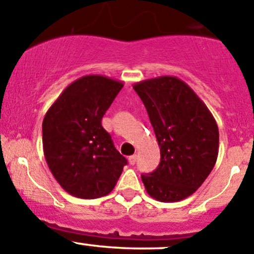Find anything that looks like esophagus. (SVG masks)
<instances>
[{
  "label": "esophagus",
  "instance_id": "obj_1",
  "mask_svg": "<svg viewBox=\"0 0 254 254\" xmlns=\"http://www.w3.org/2000/svg\"><path fill=\"white\" fill-rule=\"evenodd\" d=\"M129 163H130V165H131V166L136 163V155L130 156V157H129Z\"/></svg>",
  "mask_w": 254,
  "mask_h": 254
}]
</instances>
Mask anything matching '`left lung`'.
Segmentation results:
<instances>
[{"label": "left lung", "instance_id": "1", "mask_svg": "<svg viewBox=\"0 0 254 254\" xmlns=\"http://www.w3.org/2000/svg\"><path fill=\"white\" fill-rule=\"evenodd\" d=\"M147 111L161 151L158 167L141 175L148 195L173 203L191 195L214 168L219 127L195 92L175 76L134 84Z\"/></svg>", "mask_w": 254, "mask_h": 254}]
</instances>
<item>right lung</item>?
I'll return each instance as SVG.
<instances>
[{
	"label": "right lung",
	"instance_id": "1",
	"mask_svg": "<svg viewBox=\"0 0 254 254\" xmlns=\"http://www.w3.org/2000/svg\"><path fill=\"white\" fill-rule=\"evenodd\" d=\"M123 86L106 76H83L68 84L45 114V160L58 183L71 195H107L127 163L102 127V118Z\"/></svg>",
	"mask_w": 254,
	"mask_h": 254
}]
</instances>
